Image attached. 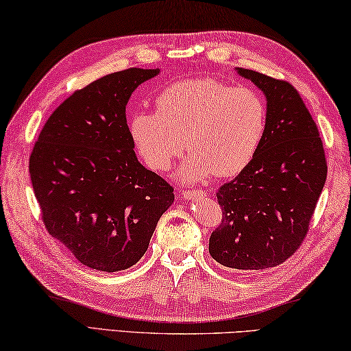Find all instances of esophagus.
I'll list each match as a JSON object with an SVG mask.
<instances>
[{"mask_svg":"<svg viewBox=\"0 0 351 351\" xmlns=\"http://www.w3.org/2000/svg\"><path fill=\"white\" fill-rule=\"evenodd\" d=\"M182 196L186 197V199H196V197L207 196V192L206 190H184Z\"/></svg>","mask_w":351,"mask_h":351,"instance_id":"obj_1","label":"esophagus"}]
</instances>
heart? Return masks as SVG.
<instances>
[{
  "label": "heart",
  "instance_id": "obj_1",
  "mask_svg": "<svg viewBox=\"0 0 351 351\" xmlns=\"http://www.w3.org/2000/svg\"><path fill=\"white\" fill-rule=\"evenodd\" d=\"M156 113L130 118V136L144 164L170 169L184 150L186 181L212 175L232 178L253 162L267 130V106L252 87H230L215 78L176 81L158 93Z\"/></svg>",
  "mask_w": 351,
  "mask_h": 351
}]
</instances>
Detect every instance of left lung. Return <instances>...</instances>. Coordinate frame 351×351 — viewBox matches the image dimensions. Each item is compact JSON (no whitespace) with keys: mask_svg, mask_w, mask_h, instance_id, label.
<instances>
[{"mask_svg":"<svg viewBox=\"0 0 351 351\" xmlns=\"http://www.w3.org/2000/svg\"><path fill=\"white\" fill-rule=\"evenodd\" d=\"M237 70L263 90L267 130L253 162L216 193L222 221L208 252L234 271H256L282 264L302 244L327 180V161L296 88L254 70Z\"/></svg>","mask_w":351,"mask_h":351,"instance_id":"left-lung-1","label":"left lung"}]
</instances>
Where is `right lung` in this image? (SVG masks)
<instances>
[{"label":"right lung","instance_id":"1","mask_svg":"<svg viewBox=\"0 0 351 351\" xmlns=\"http://www.w3.org/2000/svg\"><path fill=\"white\" fill-rule=\"evenodd\" d=\"M158 73L132 67L76 90L50 114L32 150L44 226L95 270L135 265L175 199L173 187L138 161L125 118L135 88Z\"/></svg>","mask_w":351,"mask_h":351}]
</instances>
